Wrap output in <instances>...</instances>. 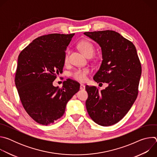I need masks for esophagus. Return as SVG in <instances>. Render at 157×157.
I'll list each match as a JSON object with an SVG mask.
<instances>
[{"mask_svg":"<svg viewBox=\"0 0 157 157\" xmlns=\"http://www.w3.org/2000/svg\"><path fill=\"white\" fill-rule=\"evenodd\" d=\"M80 89H81V90H84V89H85V86L82 84H80Z\"/></svg>","mask_w":157,"mask_h":157,"instance_id":"obj_1","label":"esophagus"}]
</instances>
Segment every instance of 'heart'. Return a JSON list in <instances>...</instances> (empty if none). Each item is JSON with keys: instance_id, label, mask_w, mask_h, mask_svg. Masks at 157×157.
<instances>
[{"instance_id": "1", "label": "heart", "mask_w": 157, "mask_h": 157, "mask_svg": "<svg viewBox=\"0 0 157 157\" xmlns=\"http://www.w3.org/2000/svg\"><path fill=\"white\" fill-rule=\"evenodd\" d=\"M78 48L87 57H91L93 55L95 49L92 43L89 41L83 40L80 41L78 44ZM69 54H70V50L69 48H66L64 52V60L65 63L68 61L69 58ZM89 73V69L87 68H78L75 70L70 73V76L75 80L84 82L86 81L87 78V75Z\"/></svg>"}]
</instances>
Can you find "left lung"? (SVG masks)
<instances>
[{
  "instance_id": "obj_1",
  "label": "left lung",
  "mask_w": 157,
  "mask_h": 157,
  "mask_svg": "<svg viewBox=\"0 0 157 157\" xmlns=\"http://www.w3.org/2000/svg\"><path fill=\"white\" fill-rule=\"evenodd\" d=\"M101 47L102 61L94 80L109 86L101 91L86 86L88 114L96 124L110 126L120 121L138 96L142 66L136 47L113 30L84 32Z\"/></svg>"
}]
</instances>
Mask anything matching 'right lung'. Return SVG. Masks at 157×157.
<instances>
[{
    "mask_svg": "<svg viewBox=\"0 0 157 157\" xmlns=\"http://www.w3.org/2000/svg\"><path fill=\"white\" fill-rule=\"evenodd\" d=\"M75 33H52L35 39L18 58L15 83L24 108L37 123L47 125L61 118L67 102L79 90L71 79L53 86L63 72L65 50Z\"/></svg>",
    "mask_w": 157,
    "mask_h": 157,
    "instance_id": "obj_1",
    "label": "right lung"
}]
</instances>
